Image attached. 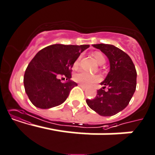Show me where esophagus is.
<instances>
[{
    "label": "esophagus",
    "mask_w": 155,
    "mask_h": 155,
    "mask_svg": "<svg viewBox=\"0 0 155 155\" xmlns=\"http://www.w3.org/2000/svg\"><path fill=\"white\" fill-rule=\"evenodd\" d=\"M79 86H80L82 88V89H86V87H85V86H84V85H82V84H79Z\"/></svg>",
    "instance_id": "34e87169"
}]
</instances>
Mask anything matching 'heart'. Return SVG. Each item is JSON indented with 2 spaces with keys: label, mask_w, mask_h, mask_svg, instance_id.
<instances>
[{
  "label": "heart",
  "mask_w": 155,
  "mask_h": 155,
  "mask_svg": "<svg viewBox=\"0 0 155 155\" xmlns=\"http://www.w3.org/2000/svg\"><path fill=\"white\" fill-rule=\"evenodd\" d=\"M94 55L96 61H97V62L99 64H104L106 62V60L107 59H106L105 55L103 53L100 52V51H95ZM80 60L81 57H79L75 61L74 64V67H77V66L78 65ZM74 80L76 82H78V83L81 84L84 86L89 87L91 85L94 84L100 81H101V77L97 74H93L87 73V72L84 71H81L75 74L74 76Z\"/></svg>",
  "instance_id": "1"
}]
</instances>
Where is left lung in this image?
<instances>
[{
  "label": "left lung",
  "instance_id": "left-lung-1",
  "mask_svg": "<svg viewBox=\"0 0 155 155\" xmlns=\"http://www.w3.org/2000/svg\"><path fill=\"white\" fill-rule=\"evenodd\" d=\"M108 58L110 69L101 84L96 97L87 100L88 107L103 116H111L124 110L129 104L136 88L137 73L130 57L123 50L108 44H95ZM108 88L107 91L104 90Z\"/></svg>",
  "mask_w": 155,
  "mask_h": 155
}]
</instances>
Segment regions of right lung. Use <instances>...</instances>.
<instances>
[{
	"label": "right lung",
	"mask_w": 155,
	"mask_h": 155,
	"mask_svg": "<svg viewBox=\"0 0 155 155\" xmlns=\"http://www.w3.org/2000/svg\"><path fill=\"white\" fill-rule=\"evenodd\" d=\"M89 45L54 44L42 48L28 64L23 78L25 91L35 107L49 109L66 101L77 84L70 80L71 68L81 53ZM64 75L69 81L62 83L58 78Z\"/></svg>",
	"instance_id": "add662e5"
}]
</instances>
